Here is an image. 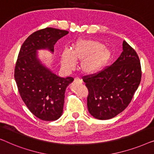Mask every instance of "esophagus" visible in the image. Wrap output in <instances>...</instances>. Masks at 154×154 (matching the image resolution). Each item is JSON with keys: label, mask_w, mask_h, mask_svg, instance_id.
Returning <instances> with one entry per match:
<instances>
[{"label": "esophagus", "mask_w": 154, "mask_h": 154, "mask_svg": "<svg viewBox=\"0 0 154 154\" xmlns=\"http://www.w3.org/2000/svg\"><path fill=\"white\" fill-rule=\"evenodd\" d=\"M74 82L75 84H82V80L79 79V78H75Z\"/></svg>", "instance_id": "1"}]
</instances>
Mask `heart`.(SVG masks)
<instances>
[{
    "label": "heart",
    "mask_w": 154,
    "mask_h": 154,
    "mask_svg": "<svg viewBox=\"0 0 154 154\" xmlns=\"http://www.w3.org/2000/svg\"><path fill=\"white\" fill-rule=\"evenodd\" d=\"M112 52L98 41L79 40L72 49H66L61 54L62 66L66 70L75 68V61H81L80 69L86 75H94L103 70L109 61Z\"/></svg>",
    "instance_id": "1"
}]
</instances>
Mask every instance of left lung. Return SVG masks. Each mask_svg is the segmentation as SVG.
<instances>
[{
    "label": "left lung",
    "instance_id": "8db88e82",
    "mask_svg": "<svg viewBox=\"0 0 154 154\" xmlns=\"http://www.w3.org/2000/svg\"><path fill=\"white\" fill-rule=\"evenodd\" d=\"M139 57L123 40V51L112 66L98 74L83 77L88 90L87 107L100 120L114 118L131 103L141 82Z\"/></svg>",
    "mask_w": 154,
    "mask_h": 154
}]
</instances>
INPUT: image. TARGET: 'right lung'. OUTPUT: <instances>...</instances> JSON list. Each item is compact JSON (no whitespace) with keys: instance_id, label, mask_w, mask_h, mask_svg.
<instances>
[{"instance_id":"1","label":"right lung","mask_w":154,"mask_h":154,"mask_svg":"<svg viewBox=\"0 0 154 154\" xmlns=\"http://www.w3.org/2000/svg\"><path fill=\"white\" fill-rule=\"evenodd\" d=\"M68 33L64 30L46 28L31 35L23 43L14 69V79L19 94L36 117L55 121L63 114L65 92L72 77H60L39 59L38 51L54 53V45Z\"/></svg>"}]
</instances>
